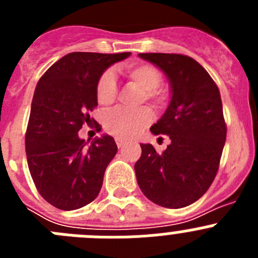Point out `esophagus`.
I'll return each mask as SVG.
<instances>
[{
  "instance_id": "esophagus-1",
  "label": "esophagus",
  "mask_w": 258,
  "mask_h": 258,
  "mask_svg": "<svg viewBox=\"0 0 258 258\" xmlns=\"http://www.w3.org/2000/svg\"><path fill=\"white\" fill-rule=\"evenodd\" d=\"M125 143H126V141L122 140V138H116V145H117L118 149H121V147H124Z\"/></svg>"
}]
</instances>
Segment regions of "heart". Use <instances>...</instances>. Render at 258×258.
<instances>
[{"mask_svg": "<svg viewBox=\"0 0 258 258\" xmlns=\"http://www.w3.org/2000/svg\"><path fill=\"white\" fill-rule=\"evenodd\" d=\"M125 76L132 84L143 90L141 95V103L150 101L155 106H159L165 99V93L157 86L161 83L160 72L150 64H136L125 68ZM117 83L111 71H106L101 75L95 86V97L101 106L108 107L115 103L117 98ZM152 111L149 107H142L136 111L115 109L104 116V129L116 138L129 140L149 126L152 121Z\"/></svg>", "mask_w": 258, "mask_h": 258, "instance_id": "obj_1", "label": "heart"}]
</instances>
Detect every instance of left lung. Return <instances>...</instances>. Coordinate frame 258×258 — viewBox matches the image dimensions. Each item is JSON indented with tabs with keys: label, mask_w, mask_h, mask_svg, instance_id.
Returning <instances> with one entry per match:
<instances>
[{
	"label": "left lung",
	"mask_w": 258,
	"mask_h": 258,
	"mask_svg": "<svg viewBox=\"0 0 258 258\" xmlns=\"http://www.w3.org/2000/svg\"><path fill=\"white\" fill-rule=\"evenodd\" d=\"M140 58L160 68L170 84L169 106L152 134L170 145L161 154L142 143L134 165L145 197L165 208H183L207 192L217 174L226 141L220 90L195 59L181 54L142 52Z\"/></svg>",
	"instance_id": "8db88e82"
}]
</instances>
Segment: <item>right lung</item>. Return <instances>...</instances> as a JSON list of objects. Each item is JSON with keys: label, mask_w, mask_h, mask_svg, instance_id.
<instances>
[{"label": "right lung", "mask_w": 258, "mask_h": 258, "mask_svg": "<svg viewBox=\"0 0 258 258\" xmlns=\"http://www.w3.org/2000/svg\"><path fill=\"white\" fill-rule=\"evenodd\" d=\"M129 55L70 52L36 86L26 133L27 161L40 195L55 208H83L101 191L117 146L108 134L88 145L79 131L93 122L101 131L89 115L98 106L95 86L109 66Z\"/></svg>", "instance_id": "obj_1"}]
</instances>
